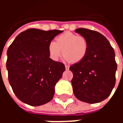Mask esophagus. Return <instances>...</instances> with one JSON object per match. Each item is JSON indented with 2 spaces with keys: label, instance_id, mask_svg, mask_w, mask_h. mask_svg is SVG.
I'll return each instance as SVG.
<instances>
[{
  "label": "esophagus",
  "instance_id": "obj_1",
  "mask_svg": "<svg viewBox=\"0 0 123 123\" xmlns=\"http://www.w3.org/2000/svg\"><path fill=\"white\" fill-rule=\"evenodd\" d=\"M65 68H66V70H69V66L65 65Z\"/></svg>",
  "mask_w": 123,
  "mask_h": 123
}]
</instances>
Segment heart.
<instances>
[{
	"instance_id": "1",
	"label": "heart",
	"mask_w": 123,
	"mask_h": 123,
	"mask_svg": "<svg viewBox=\"0 0 123 123\" xmlns=\"http://www.w3.org/2000/svg\"><path fill=\"white\" fill-rule=\"evenodd\" d=\"M88 44L85 38L72 32H66L58 36L56 41H51L48 46L49 54L57 61L62 53L66 61L77 63L83 61L87 55Z\"/></svg>"
}]
</instances>
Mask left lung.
Segmentation results:
<instances>
[{
    "label": "left lung",
    "instance_id": "left-lung-1",
    "mask_svg": "<svg viewBox=\"0 0 123 123\" xmlns=\"http://www.w3.org/2000/svg\"><path fill=\"white\" fill-rule=\"evenodd\" d=\"M75 32L86 39L88 49L84 59L70 67L74 94L86 103H99L108 98L115 85V51L100 33L86 28H78Z\"/></svg>",
    "mask_w": 123,
    "mask_h": 123
}]
</instances>
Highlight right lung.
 <instances>
[{
	"mask_svg": "<svg viewBox=\"0 0 123 123\" xmlns=\"http://www.w3.org/2000/svg\"><path fill=\"white\" fill-rule=\"evenodd\" d=\"M62 32L29 29L18 35L8 49L9 83L15 95L24 103L39 106L53 99L55 86L65 67L49 58L48 46Z\"/></svg>",
	"mask_w": 123,
	"mask_h": 123,
	"instance_id": "right-lung-1",
	"label": "right lung"
}]
</instances>
